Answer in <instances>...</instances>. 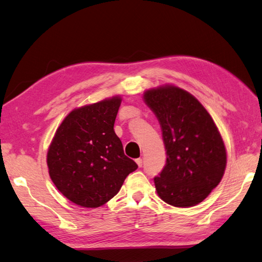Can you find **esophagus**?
Returning <instances> with one entry per match:
<instances>
[{"label":"esophagus","mask_w":262,"mask_h":262,"mask_svg":"<svg viewBox=\"0 0 262 262\" xmlns=\"http://www.w3.org/2000/svg\"><path fill=\"white\" fill-rule=\"evenodd\" d=\"M135 162H136V164H137L138 167H142V166H143V160H142V159H136Z\"/></svg>","instance_id":"obj_1"}]
</instances>
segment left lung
<instances>
[{
    "label": "left lung",
    "instance_id": "1",
    "mask_svg": "<svg viewBox=\"0 0 262 262\" xmlns=\"http://www.w3.org/2000/svg\"><path fill=\"white\" fill-rule=\"evenodd\" d=\"M143 99L160 122L167 155L155 178L159 196L176 207L201 203L226 167V148L213 119L189 92L173 84L147 90Z\"/></svg>",
    "mask_w": 262,
    "mask_h": 262
}]
</instances>
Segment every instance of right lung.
<instances>
[{"label": "right lung", "mask_w": 262, "mask_h": 262, "mask_svg": "<svg viewBox=\"0 0 262 262\" xmlns=\"http://www.w3.org/2000/svg\"><path fill=\"white\" fill-rule=\"evenodd\" d=\"M121 96L75 107L58 127L48 150L50 177L76 205L96 208L119 191L137 169L114 132Z\"/></svg>", "instance_id": "1"}]
</instances>
